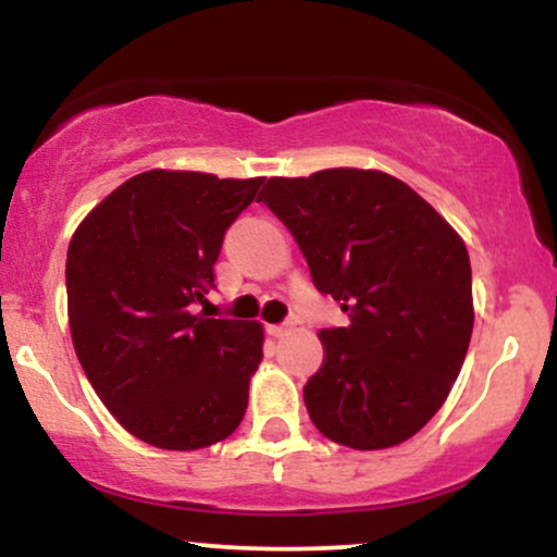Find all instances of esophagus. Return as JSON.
Segmentation results:
<instances>
[{
	"mask_svg": "<svg viewBox=\"0 0 557 557\" xmlns=\"http://www.w3.org/2000/svg\"><path fill=\"white\" fill-rule=\"evenodd\" d=\"M293 327H296V324H293V322H280V324H270V335H272V337H285V335H290Z\"/></svg>",
	"mask_w": 557,
	"mask_h": 557,
	"instance_id": "34e87169",
	"label": "esophagus"
}]
</instances>
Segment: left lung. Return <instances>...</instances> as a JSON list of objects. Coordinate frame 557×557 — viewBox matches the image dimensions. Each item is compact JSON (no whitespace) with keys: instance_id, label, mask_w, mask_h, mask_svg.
<instances>
[{"instance_id":"obj_1","label":"left lung","mask_w":557,"mask_h":557,"mask_svg":"<svg viewBox=\"0 0 557 557\" xmlns=\"http://www.w3.org/2000/svg\"><path fill=\"white\" fill-rule=\"evenodd\" d=\"M259 201L293 233L317 290L350 317L319 332L324 361L304 387L314 426L356 450L406 443L440 411L469 350L461 235L380 170L270 177Z\"/></svg>"}]
</instances>
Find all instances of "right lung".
<instances>
[{
  "label": "right lung",
  "instance_id": "obj_1",
  "mask_svg": "<svg viewBox=\"0 0 557 557\" xmlns=\"http://www.w3.org/2000/svg\"><path fill=\"white\" fill-rule=\"evenodd\" d=\"M264 177L149 170L88 212L67 248L75 354L133 437L198 450L238 430L259 369V322L198 311L225 230Z\"/></svg>",
  "mask_w": 557,
  "mask_h": 557
}]
</instances>
